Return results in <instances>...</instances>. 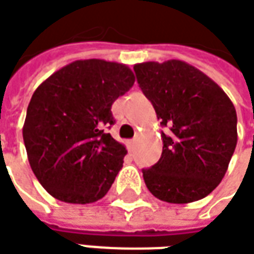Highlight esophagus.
I'll return each mask as SVG.
<instances>
[{"label":"esophagus","mask_w":254,"mask_h":254,"mask_svg":"<svg viewBox=\"0 0 254 254\" xmlns=\"http://www.w3.org/2000/svg\"><path fill=\"white\" fill-rule=\"evenodd\" d=\"M127 144H129V149H133L136 146V139H132V140H129L127 142Z\"/></svg>","instance_id":"obj_1"}]
</instances>
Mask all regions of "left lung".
I'll return each instance as SVG.
<instances>
[{"mask_svg":"<svg viewBox=\"0 0 254 254\" xmlns=\"http://www.w3.org/2000/svg\"><path fill=\"white\" fill-rule=\"evenodd\" d=\"M133 70L169 129L162 132L160 160L142 170L146 187L170 204L202 199L222 181L238 143L232 101L214 80L181 60L146 62Z\"/></svg>","mask_w":254,"mask_h":254,"instance_id":"left-lung-1","label":"left lung"}]
</instances>
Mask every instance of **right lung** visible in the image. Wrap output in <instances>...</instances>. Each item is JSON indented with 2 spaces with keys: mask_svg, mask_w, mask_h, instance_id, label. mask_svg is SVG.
<instances>
[{
  "mask_svg": "<svg viewBox=\"0 0 254 254\" xmlns=\"http://www.w3.org/2000/svg\"><path fill=\"white\" fill-rule=\"evenodd\" d=\"M135 83L122 63L75 60L36 88L22 135L28 160L42 187L68 204L104 197L122 169L127 147L104 132L111 107Z\"/></svg>",
  "mask_w": 254,
  "mask_h": 254,
  "instance_id": "right-lung-1",
  "label": "right lung"
}]
</instances>
